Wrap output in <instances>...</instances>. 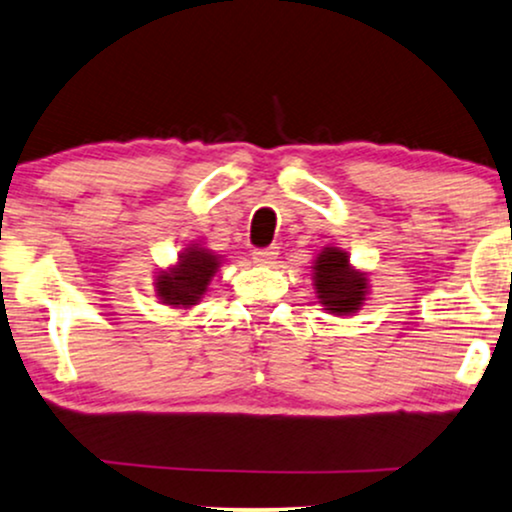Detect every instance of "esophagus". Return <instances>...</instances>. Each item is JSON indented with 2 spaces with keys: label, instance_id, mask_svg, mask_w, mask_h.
<instances>
[{
  "label": "esophagus",
  "instance_id": "1",
  "mask_svg": "<svg viewBox=\"0 0 512 512\" xmlns=\"http://www.w3.org/2000/svg\"><path fill=\"white\" fill-rule=\"evenodd\" d=\"M277 256H280L277 246H268V249H256L254 251V263H258V266H273V263L277 261Z\"/></svg>",
  "mask_w": 512,
  "mask_h": 512
}]
</instances>
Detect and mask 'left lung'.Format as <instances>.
<instances>
[{
    "label": "left lung",
    "mask_w": 512,
    "mask_h": 512,
    "mask_svg": "<svg viewBox=\"0 0 512 512\" xmlns=\"http://www.w3.org/2000/svg\"><path fill=\"white\" fill-rule=\"evenodd\" d=\"M315 299L325 313L356 315L370 294V275L351 263V256L339 246L327 244L313 258Z\"/></svg>",
    "instance_id": "8db88e82"
}]
</instances>
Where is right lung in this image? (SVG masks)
Instances as JSON below:
<instances>
[{"label": "right lung", "instance_id": "obj_1", "mask_svg": "<svg viewBox=\"0 0 512 512\" xmlns=\"http://www.w3.org/2000/svg\"><path fill=\"white\" fill-rule=\"evenodd\" d=\"M223 263L225 258L216 251L201 244H187L173 266L156 270V299L175 311H189V308L199 306Z\"/></svg>", "mask_w": 512, "mask_h": 512}]
</instances>
